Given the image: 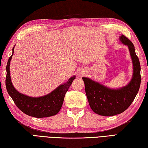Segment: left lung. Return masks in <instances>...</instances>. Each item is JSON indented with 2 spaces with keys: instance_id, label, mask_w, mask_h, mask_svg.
Masks as SVG:
<instances>
[{
  "instance_id": "1",
  "label": "left lung",
  "mask_w": 148,
  "mask_h": 148,
  "mask_svg": "<svg viewBox=\"0 0 148 148\" xmlns=\"http://www.w3.org/2000/svg\"><path fill=\"white\" fill-rule=\"evenodd\" d=\"M120 40L128 47L132 59L133 74L131 82L122 88L112 89L88 77H82L91 109L101 116H114L125 111L132 103L140 85V65L136 55L135 47L123 35L120 37Z\"/></svg>"
}]
</instances>
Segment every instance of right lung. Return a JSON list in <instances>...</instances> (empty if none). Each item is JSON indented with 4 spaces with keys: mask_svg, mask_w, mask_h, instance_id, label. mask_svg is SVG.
I'll return each instance as SVG.
<instances>
[{
    "mask_svg": "<svg viewBox=\"0 0 148 148\" xmlns=\"http://www.w3.org/2000/svg\"><path fill=\"white\" fill-rule=\"evenodd\" d=\"M12 55L9 58L6 66V87L9 95L12 97L15 104L24 113L36 118L49 117L57 114L62 107L65 94L69 90L76 76H73L66 83L61 85L52 92L41 97H29L18 92L12 83L10 77V61L14 51L12 49Z\"/></svg>",
    "mask_w": 148,
    "mask_h": 148,
    "instance_id": "1",
    "label": "right lung"
}]
</instances>
